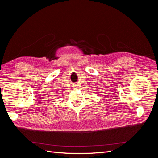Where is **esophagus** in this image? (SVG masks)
Instances as JSON below:
<instances>
[{"mask_svg": "<svg viewBox=\"0 0 158 158\" xmlns=\"http://www.w3.org/2000/svg\"><path fill=\"white\" fill-rule=\"evenodd\" d=\"M74 88H79V87H78V85H77V84H75V85H74Z\"/></svg>", "mask_w": 158, "mask_h": 158, "instance_id": "1", "label": "esophagus"}]
</instances>
